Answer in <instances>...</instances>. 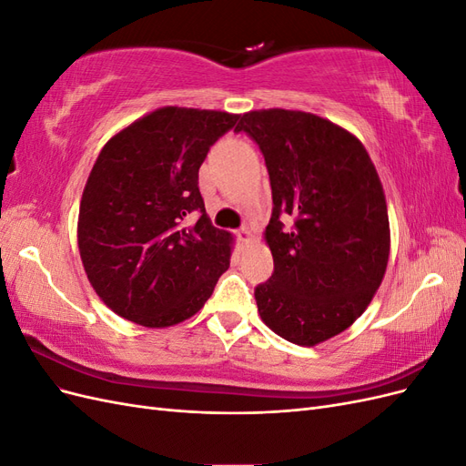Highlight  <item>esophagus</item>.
I'll use <instances>...</instances> for the list:
<instances>
[{
    "label": "esophagus",
    "instance_id": "obj_1",
    "mask_svg": "<svg viewBox=\"0 0 466 466\" xmlns=\"http://www.w3.org/2000/svg\"><path fill=\"white\" fill-rule=\"evenodd\" d=\"M235 235H237V238H238V241H248V237H250V231H248L247 228H241V229H237V231H235Z\"/></svg>",
    "mask_w": 466,
    "mask_h": 466
}]
</instances>
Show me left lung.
Here are the masks:
<instances>
[{
  "label": "left lung",
  "mask_w": 466,
  "mask_h": 466,
  "mask_svg": "<svg viewBox=\"0 0 466 466\" xmlns=\"http://www.w3.org/2000/svg\"><path fill=\"white\" fill-rule=\"evenodd\" d=\"M245 132L272 187L266 241L274 272L255 288L278 336L315 346L354 322L383 281L390 233L383 187L368 151L340 126L299 110H252Z\"/></svg>",
  "instance_id": "obj_1"
}]
</instances>
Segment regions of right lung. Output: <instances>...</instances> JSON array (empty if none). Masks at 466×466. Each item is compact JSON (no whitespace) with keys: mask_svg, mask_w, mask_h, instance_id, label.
<instances>
[{"mask_svg":"<svg viewBox=\"0 0 466 466\" xmlns=\"http://www.w3.org/2000/svg\"><path fill=\"white\" fill-rule=\"evenodd\" d=\"M237 120L229 112L165 106L98 153L79 206L77 243L91 286L116 315L147 329L171 327L214 293L233 237L206 216L198 171Z\"/></svg>","mask_w":466,"mask_h":466,"instance_id":"add662e5","label":"right lung"}]
</instances>
